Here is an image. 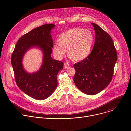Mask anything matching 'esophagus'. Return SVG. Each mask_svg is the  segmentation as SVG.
Here are the masks:
<instances>
[{"instance_id":"obj_1","label":"esophagus","mask_w":131,"mask_h":131,"mask_svg":"<svg viewBox=\"0 0 131 131\" xmlns=\"http://www.w3.org/2000/svg\"><path fill=\"white\" fill-rule=\"evenodd\" d=\"M69 67V64L68 63H65L64 64V68L65 69H67V68H68Z\"/></svg>"}]
</instances>
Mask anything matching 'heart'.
Returning <instances> with one entry per match:
<instances>
[{"label": "heart", "mask_w": 131, "mask_h": 131, "mask_svg": "<svg viewBox=\"0 0 131 131\" xmlns=\"http://www.w3.org/2000/svg\"><path fill=\"white\" fill-rule=\"evenodd\" d=\"M94 36L88 29L73 28L61 34L58 38V45H54L53 52L55 57L61 59L66 50L68 58L73 61L79 62L90 55Z\"/></svg>", "instance_id": "obj_1"}]
</instances>
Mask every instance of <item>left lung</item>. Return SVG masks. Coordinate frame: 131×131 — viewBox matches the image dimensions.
Segmentation results:
<instances>
[{"label": "left lung", "instance_id": "8db88e82", "mask_svg": "<svg viewBox=\"0 0 131 131\" xmlns=\"http://www.w3.org/2000/svg\"><path fill=\"white\" fill-rule=\"evenodd\" d=\"M95 32L93 50L88 57L74 64L73 81L87 95H95L106 88L113 78L117 54L111 37L95 23H91Z\"/></svg>", "mask_w": 131, "mask_h": 131}]
</instances>
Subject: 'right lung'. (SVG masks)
Segmentation results:
<instances>
[{
	"label": "right lung",
	"instance_id": "1",
	"mask_svg": "<svg viewBox=\"0 0 131 131\" xmlns=\"http://www.w3.org/2000/svg\"><path fill=\"white\" fill-rule=\"evenodd\" d=\"M55 25L45 24L35 28L18 39L11 57V64L16 84L24 93L37 100L49 97L58 85L57 75L63 63L51 58L53 40L51 30ZM34 47L43 52V63L40 69L29 73L24 69L23 59L25 53Z\"/></svg>",
	"mask_w": 131,
	"mask_h": 131
}]
</instances>
